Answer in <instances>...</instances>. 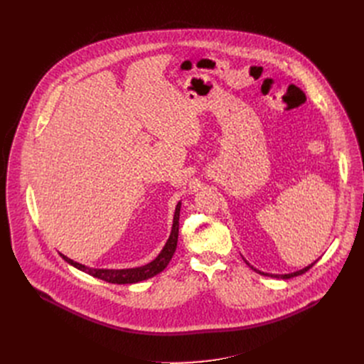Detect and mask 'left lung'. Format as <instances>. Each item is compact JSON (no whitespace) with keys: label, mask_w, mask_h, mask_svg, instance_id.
<instances>
[{"label":"left lung","mask_w":364,"mask_h":364,"mask_svg":"<svg viewBox=\"0 0 364 364\" xmlns=\"http://www.w3.org/2000/svg\"><path fill=\"white\" fill-rule=\"evenodd\" d=\"M243 261L247 264V265H250L251 267V269L254 270V272H257V273H259V274H262V276H269V277H276V279H291V277H295V276H299V274H304L305 272H309L310 269H311V267L316 264V261L314 262H311L310 265H307V267H304V269H301V270H298V272H294V273H288V274H270V273H264V272H259V270H257V269H254V267L250 264V262H247L245 258H243Z\"/></svg>","instance_id":"left-lung-1"}]
</instances>
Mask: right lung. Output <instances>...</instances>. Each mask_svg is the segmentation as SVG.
<instances>
[{
	"mask_svg": "<svg viewBox=\"0 0 364 364\" xmlns=\"http://www.w3.org/2000/svg\"><path fill=\"white\" fill-rule=\"evenodd\" d=\"M180 209H181V202L177 203L176 206V213H174V220H172V228H171V235L165 243V246L162 247V251L159 252V255L150 261L146 265L141 267H136V269H122V270H112V269H92V267H87L84 264L76 262L70 258H68L66 255L60 254V257L69 262L70 265H73L75 269H78L92 277H97L100 280L109 282V283H117V284H128V283H139L143 280H147L153 276L159 274L161 272H164L166 269V265L169 264L172 255L176 252L177 247V242H178V220H180Z\"/></svg>",
	"mask_w": 364,
	"mask_h": 364,
	"instance_id": "obj_1",
	"label": "right lung"
}]
</instances>
